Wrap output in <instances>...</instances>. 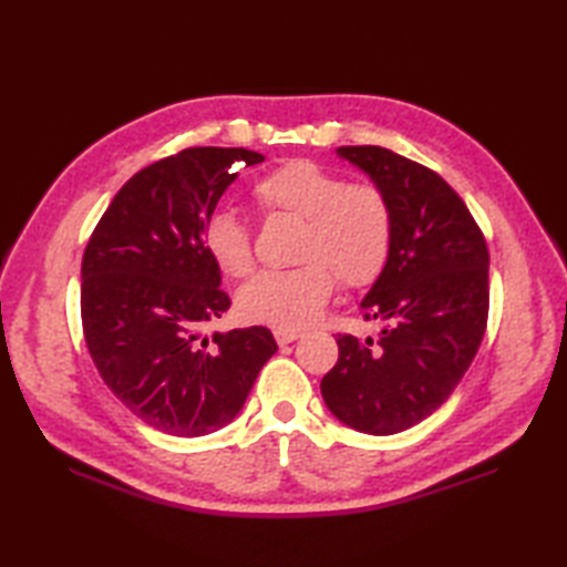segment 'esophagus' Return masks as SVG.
<instances>
[{
  "label": "esophagus",
  "mask_w": 567,
  "mask_h": 567,
  "mask_svg": "<svg viewBox=\"0 0 567 567\" xmlns=\"http://www.w3.org/2000/svg\"><path fill=\"white\" fill-rule=\"evenodd\" d=\"M275 341L280 346H287V343H295L299 336H302V331L299 329H275Z\"/></svg>",
  "instance_id": "34e87169"
}]
</instances>
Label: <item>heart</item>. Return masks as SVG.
<instances>
[{"label":"heart","instance_id":"heart-1","mask_svg":"<svg viewBox=\"0 0 567 567\" xmlns=\"http://www.w3.org/2000/svg\"><path fill=\"white\" fill-rule=\"evenodd\" d=\"M262 212L305 219L292 270H265L236 295L238 317L275 329H302L315 321L333 292V275L346 287L370 285L392 246V209L372 185L348 179L315 161L297 158L275 167L252 187ZM202 246L228 277L252 270L250 228L231 212H214L202 228Z\"/></svg>","mask_w":567,"mask_h":567}]
</instances>
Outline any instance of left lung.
<instances>
[{"label":"left lung","instance_id":"obj_1","mask_svg":"<svg viewBox=\"0 0 567 567\" xmlns=\"http://www.w3.org/2000/svg\"><path fill=\"white\" fill-rule=\"evenodd\" d=\"M390 202L392 246L360 302L378 339L341 336L321 380L329 412L355 431L390 436L436 412L473 363L487 327L485 236L453 187L380 146H341Z\"/></svg>","mask_w":567,"mask_h":567}]
</instances>
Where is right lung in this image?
<instances>
[{
    "label": "right lung",
    "instance_id": "right-lung-1",
    "mask_svg": "<svg viewBox=\"0 0 567 567\" xmlns=\"http://www.w3.org/2000/svg\"><path fill=\"white\" fill-rule=\"evenodd\" d=\"M246 148H187L116 192L82 256V329L102 380L148 426L207 436L234 421L277 343L265 327L214 331L231 299L202 228Z\"/></svg>",
    "mask_w": 567,
    "mask_h": 567
}]
</instances>
